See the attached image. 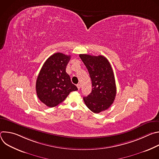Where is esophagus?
<instances>
[{
	"instance_id": "34e87169",
	"label": "esophagus",
	"mask_w": 159,
	"mask_h": 159,
	"mask_svg": "<svg viewBox=\"0 0 159 159\" xmlns=\"http://www.w3.org/2000/svg\"><path fill=\"white\" fill-rule=\"evenodd\" d=\"M77 87L78 89L79 90V89H80V87H81V85H80V84H77Z\"/></svg>"
}]
</instances>
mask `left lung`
<instances>
[{
  "label": "left lung",
  "instance_id": "8db88e82",
  "mask_svg": "<svg viewBox=\"0 0 159 159\" xmlns=\"http://www.w3.org/2000/svg\"><path fill=\"white\" fill-rule=\"evenodd\" d=\"M87 67L92 81V91L84 101L94 113L107 109L114 101L116 94L115 79L107 59L102 56L79 55Z\"/></svg>",
  "mask_w": 159,
  "mask_h": 159
}]
</instances>
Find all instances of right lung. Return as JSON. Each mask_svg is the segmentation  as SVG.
I'll use <instances>...</instances> for the list:
<instances>
[{"label": "right lung", "mask_w": 159, "mask_h": 159, "mask_svg": "<svg viewBox=\"0 0 159 159\" xmlns=\"http://www.w3.org/2000/svg\"><path fill=\"white\" fill-rule=\"evenodd\" d=\"M70 57V55L56 53L44 63L39 73L36 83L37 96L48 107L57 106L71 92L78 90L66 72Z\"/></svg>", "instance_id": "1"}]
</instances>
